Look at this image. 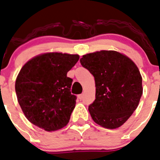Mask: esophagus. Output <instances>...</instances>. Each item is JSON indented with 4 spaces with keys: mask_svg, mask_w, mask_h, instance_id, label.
I'll list each match as a JSON object with an SVG mask.
<instances>
[{
    "mask_svg": "<svg viewBox=\"0 0 160 160\" xmlns=\"http://www.w3.org/2000/svg\"><path fill=\"white\" fill-rule=\"evenodd\" d=\"M78 98H79V99H80V100H81V99H83V95H78Z\"/></svg>",
    "mask_w": 160,
    "mask_h": 160,
    "instance_id": "obj_1",
    "label": "esophagus"
}]
</instances>
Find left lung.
Returning a JSON list of instances; mask_svg holds the SVG:
<instances>
[{
  "mask_svg": "<svg viewBox=\"0 0 160 160\" xmlns=\"http://www.w3.org/2000/svg\"><path fill=\"white\" fill-rule=\"evenodd\" d=\"M80 62L95 77V99L88 107L92 118L107 129L120 127L135 111L143 94L138 68L114 50L88 53Z\"/></svg>",
  "mask_w": 160,
  "mask_h": 160,
  "instance_id": "obj_1",
  "label": "left lung"
}]
</instances>
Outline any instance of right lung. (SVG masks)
<instances>
[{
  "label": "right lung",
  "mask_w": 160,
  "mask_h": 160,
  "mask_svg": "<svg viewBox=\"0 0 160 160\" xmlns=\"http://www.w3.org/2000/svg\"><path fill=\"white\" fill-rule=\"evenodd\" d=\"M79 58L77 54L47 53L23 65L15 88L29 122L46 131L58 130L68 124L77 96L70 92L72 79L67 72Z\"/></svg>",
  "instance_id": "add662e5"
}]
</instances>
